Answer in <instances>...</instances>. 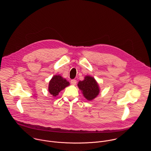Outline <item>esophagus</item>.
<instances>
[{
    "instance_id": "esophagus-1",
    "label": "esophagus",
    "mask_w": 151,
    "mask_h": 151,
    "mask_svg": "<svg viewBox=\"0 0 151 151\" xmlns=\"http://www.w3.org/2000/svg\"><path fill=\"white\" fill-rule=\"evenodd\" d=\"M70 82H71V84L73 85H76V80H75V79H72V80H71Z\"/></svg>"
}]
</instances>
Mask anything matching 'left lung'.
Wrapping results in <instances>:
<instances>
[{
    "instance_id": "1",
    "label": "left lung",
    "mask_w": 151,
    "mask_h": 151,
    "mask_svg": "<svg viewBox=\"0 0 151 151\" xmlns=\"http://www.w3.org/2000/svg\"><path fill=\"white\" fill-rule=\"evenodd\" d=\"M78 87L83 97L88 101L94 99L100 93V87L94 77L86 75L83 81L78 82Z\"/></svg>"
}]
</instances>
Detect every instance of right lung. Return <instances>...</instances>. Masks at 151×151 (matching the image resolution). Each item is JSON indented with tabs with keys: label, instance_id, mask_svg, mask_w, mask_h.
Returning <instances> with one entry per match:
<instances>
[{
	"label": "right lung",
	"instance_id": "1",
	"mask_svg": "<svg viewBox=\"0 0 151 151\" xmlns=\"http://www.w3.org/2000/svg\"><path fill=\"white\" fill-rule=\"evenodd\" d=\"M70 85V83L60 75H55L49 82L48 91L54 97L58 95L59 93Z\"/></svg>",
	"mask_w": 151,
	"mask_h": 151
}]
</instances>
